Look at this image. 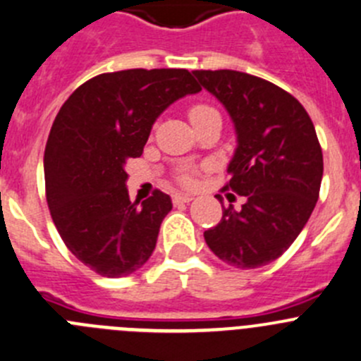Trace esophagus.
I'll list each match as a JSON object with an SVG mask.
<instances>
[{
    "label": "esophagus",
    "instance_id": "esophagus-1",
    "mask_svg": "<svg viewBox=\"0 0 361 361\" xmlns=\"http://www.w3.org/2000/svg\"><path fill=\"white\" fill-rule=\"evenodd\" d=\"M192 195H188V194H174L173 195V201H174V204H180V202H190L192 201Z\"/></svg>",
    "mask_w": 361,
    "mask_h": 361
}]
</instances>
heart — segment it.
<instances>
[{
  "label": "heart",
  "instance_id": "heart-1",
  "mask_svg": "<svg viewBox=\"0 0 361 361\" xmlns=\"http://www.w3.org/2000/svg\"><path fill=\"white\" fill-rule=\"evenodd\" d=\"M213 111H215V109H212V107H208V106H194L188 114H190V120H192V123H194V121H197L199 118L206 116V114L213 113ZM183 181H185V183H190V178L183 176Z\"/></svg>",
  "mask_w": 361,
  "mask_h": 361
}]
</instances>
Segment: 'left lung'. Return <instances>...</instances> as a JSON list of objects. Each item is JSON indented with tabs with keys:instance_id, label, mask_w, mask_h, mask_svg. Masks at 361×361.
<instances>
[{
	"instance_id": "obj_1",
	"label": "left lung",
	"mask_w": 361,
	"mask_h": 361,
	"mask_svg": "<svg viewBox=\"0 0 361 361\" xmlns=\"http://www.w3.org/2000/svg\"><path fill=\"white\" fill-rule=\"evenodd\" d=\"M192 73L233 121L236 148L226 188L245 197L240 209L224 208L204 240L229 266L259 268L291 247L319 197L323 152L316 128L295 97L261 77L236 70Z\"/></svg>"
}]
</instances>
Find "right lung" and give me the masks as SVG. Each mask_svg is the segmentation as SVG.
<instances>
[{"instance_id":"1","label":"right lung","mask_w":361,"mask_h":361,"mask_svg":"<svg viewBox=\"0 0 361 361\" xmlns=\"http://www.w3.org/2000/svg\"><path fill=\"white\" fill-rule=\"evenodd\" d=\"M199 92L188 70L132 68L93 77L59 109L44 155L47 204L68 250L102 277L134 274L155 250L173 201L155 190L130 202L125 166L157 118Z\"/></svg>"}]
</instances>
